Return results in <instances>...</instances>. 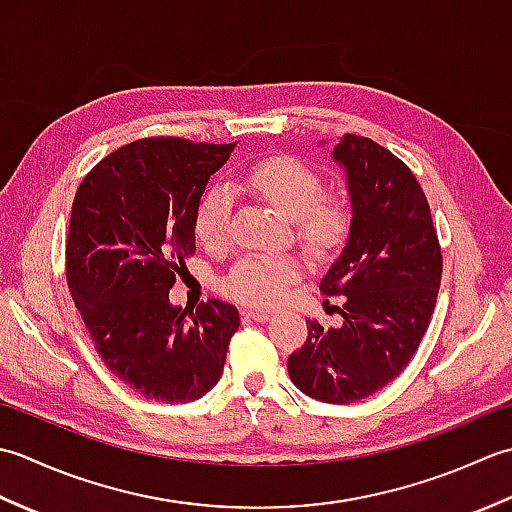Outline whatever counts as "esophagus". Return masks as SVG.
<instances>
[{"label": "esophagus", "instance_id": "esophagus-1", "mask_svg": "<svg viewBox=\"0 0 512 512\" xmlns=\"http://www.w3.org/2000/svg\"><path fill=\"white\" fill-rule=\"evenodd\" d=\"M242 317H246V319H253V321H257V323H266V321L273 319V314H270V312H264V310H244V312H242Z\"/></svg>", "mask_w": 512, "mask_h": 512}]
</instances>
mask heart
Wrapping results in <instances>:
<instances>
[{
	"label": "heart",
	"mask_w": 512,
	"mask_h": 512,
	"mask_svg": "<svg viewBox=\"0 0 512 512\" xmlns=\"http://www.w3.org/2000/svg\"><path fill=\"white\" fill-rule=\"evenodd\" d=\"M244 184L259 200L286 215L299 246L314 262H332L350 244L354 204L345 193L323 191V176L295 156H268L244 173ZM231 195L222 187L206 191L193 217V233L206 250H222L231 226ZM301 279V264L292 255H248L222 281V290L246 306L273 308L286 288Z\"/></svg>",
	"instance_id": "heart-1"
}]
</instances>
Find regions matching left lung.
<instances>
[{"label": "left lung", "mask_w": 512, "mask_h": 512, "mask_svg": "<svg viewBox=\"0 0 512 512\" xmlns=\"http://www.w3.org/2000/svg\"><path fill=\"white\" fill-rule=\"evenodd\" d=\"M334 158L347 171L356 222L319 288L345 297L343 325L323 330L308 321L288 374L306 396L350 405L391 383L416 354L436 308L442 248L427 195L398 156L347 134Z\"/></svg>", "instance_id": "obj_1"}]
</instances>
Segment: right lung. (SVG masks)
Here are the masks:
<instances>
[{"label":"right lung","instance_id":"obj_1","mask_svg":"<svg viewBox=\"0 0 512 512\" xmlns=\"http://www.w3.org/2000/svg\"><path fill=\"white\" fill-rule=\"evenodd\" d=\"M233 145L151 136L112 151L76 189L65 279L107 369L140 396L198 400L217 385L239 328L231 303H169L206 182Z\"/></svg>","mask_w":512,"mask_h":512}]
</instances>
